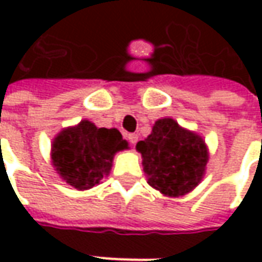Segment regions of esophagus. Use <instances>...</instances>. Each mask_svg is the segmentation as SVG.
Listing matches in <instances>:
<instances>
[{
    "label": "esophagus",
    "instance_id": "esophagus-1",
    "mask_svg": "<svg viewBox=\"0 0 262 262\" xmlns=\"http://www.w3.org/2000/svg\"><path fill=\"white\" fill-rule=\"evenodd\" d=\"M137 139H139V137H137V135H135V133H129V135H127V140H129L132 144H136Z\"/></svg>",
    "mask_w": 262,
    "mask_h": 262
}]
</instances>
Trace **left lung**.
Instances as JSON below:
<instances>
[{"mask_svg": "<svg viewBox=\"0 0 262 262\" xmlns=\"http://www.w3.org/2000/svg\"><path fill=\"white\" fill-rule=\"evenodd\" d=\"M136 148L142 153L148 184L168 196L192 191L205 174V142L170 118L157 120L151 135L137 143Z\"/></svg>", "mask_w": 262, "mask_h": 262, "instance_id": "left-lung-1", "label": "left lung"}]
</instances>
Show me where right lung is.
<instances>
[{
    "label": "right lung",
    "instance_id": "add662e5",
    "mask_svg": "<svg viewBox=\"0 0 262 262\" xmlns=\"http://www.w3.org/2000/svg\"><path fill=\"white\" fill-rule=\"evenodd\" d=\"M127 148L119 130L105 129L82 120L56 137L52 159L56 171L77 189L95 187L108 176L116 151Z\"/></svg>",
    "mask_w": 262,
    "mask_h": 262
}]
</instances>
